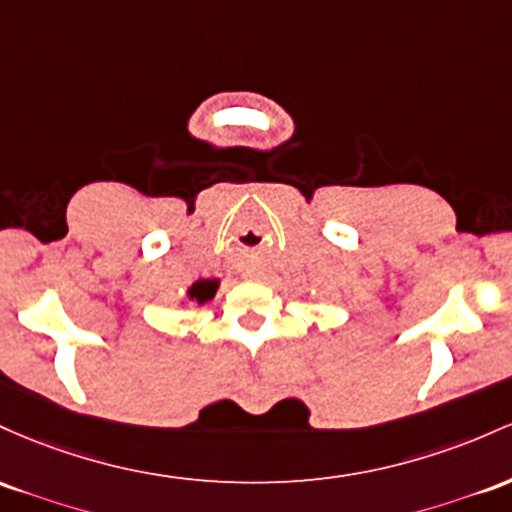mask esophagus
Wrapping results in <instances>:
<instances>
[{
	"label": "esophagus",
	"mask_w": 512,
	"mask_h": 512,
	"mask_svg": "<svg viewBox=\"0 0 512 512\" xmlns=\"http://www.w3.org/2000/svg\"><path fill=\"white\" fill-rule=\"evenodd\" d=\"M246 278H249V275H246Z\"/></svg>",
	"instance_id": "esophagus-1"
}]
</instances>
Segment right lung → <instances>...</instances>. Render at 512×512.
Wrapping results in <instances>:
<instances>
[{
  "mask_svg": "<svg viewBox=\"0 0 512 512\" xmlns=\"http://www.w3.org/2000/svg\"><path fill=\"white\" fill-rule=\"evenodd\" d=\"M217 285H220L217 280H198V283H193L191 287H188L186 297L188 300H195L198 304H205L215 297Z\"/></svg>",
  "mask_w": 512,
  "mask_h": 512,
  "instance_id": "right-lung-1",
  "label": "right lung"
}]
</instances>
